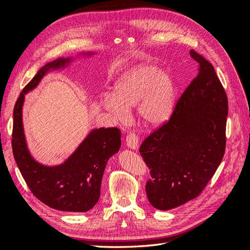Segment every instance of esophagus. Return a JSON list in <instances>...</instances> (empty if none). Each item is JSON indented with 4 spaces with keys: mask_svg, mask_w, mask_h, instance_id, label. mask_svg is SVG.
Wrapping results in <instances>:
<instances>
[{
    "mask_svg": "<svg viewBox=\"0 0 250 250\" xmlns=\"http://www.w3.org/2000/svg\"><path fill=\"white\" fill-rule=\"evenodd\" d=\"M126 145L128 148L132 150H137L139 147V138L134 132H129L126 138Z\"/></svg>",
    "mask_w": 250,
    "mask_h": 250,
    "instance_id": "obj_1",
    "label": "esophagus"
}]
</instances>
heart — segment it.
<instances>
[{"label":"heart","instance_id":"obj_1","mask_svg":"<svg viewBox=\"0 0 250 250\" xmlns=\"http://www.w3.org/2000/svg\"><path fill=\"white\" fill-rule=\"evenodd\" d=\"M175 97V83L170 74L158 71L155 65L142 64L120 78L113 96L105 97L102 105L120 121L129 117L128 109L138 107L142 123L157 127L171 117Z\"/></svg>","mask_w":250,"mask_h":250}]
</instances>
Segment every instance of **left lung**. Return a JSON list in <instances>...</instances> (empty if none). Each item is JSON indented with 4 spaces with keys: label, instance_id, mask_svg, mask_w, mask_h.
Segmentation results:
<instances>
[{
    "label": "left lung",
    "instance_id": "left-lung-1",
    "mask_svg": "<svg viewBox=\"0 0 250 250\" xmlns=\"http://www.w3.org/2000/svg\"><path fill=\"white\" fill-rule=\"evenodd\" d=\"M198 74L167 123L144 140L140 152L150 170L149 202L168 210L202 192L220 165L226 145L228 97L214 66L194 50Z\"/></svg>",
    "mask_w": 250,
    "mask_h": 250
}]
</instances>
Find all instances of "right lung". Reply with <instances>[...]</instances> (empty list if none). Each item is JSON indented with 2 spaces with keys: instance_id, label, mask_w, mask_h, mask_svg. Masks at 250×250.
Returning a JSON list of instances; mask_svg holds the SVG:
<instances>
[{
  "instance_id": "obj_1",
  "label": "right lung",
  "mask_w": 250,
  "mask_h": 250,
  "mask_svg": "<svg viewBox=\"0 0 250 250\" xmlns=\"http://www.w3.org/2000/svg\"><path fill=\"white\" fill-rule=\"evenodd\" d=\"M94 53H83L90 56ZM72 58H58L47 63L21 90L13 109L12 151L27 186L37 199L58 210L84 211L93 208L100 197L105 166L121 147V131L116 127L90 131L67 160L58 166H43L30 154L24 127L22 104L25 95L35 88L48 72L63 69Z\"/></svg>"
}]
</instances>
